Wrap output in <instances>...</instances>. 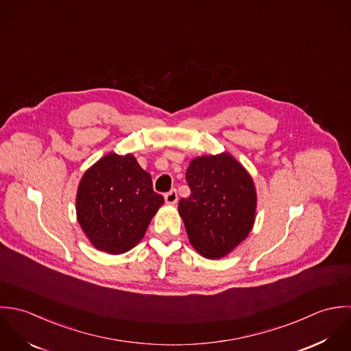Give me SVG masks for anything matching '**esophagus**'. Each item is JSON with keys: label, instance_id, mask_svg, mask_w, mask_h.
I'll list each match as a JSON object with an SVG mask.
<instances>
[{"label": "esophagus", "instance_id": "esophagus-1", "mask_svg": "<svg viewBox=\"0 0 351 351\" xmlns=\"http://www.w3.org/2000/svg\"><path fill=\"white\" fill-rule=\"evenodd\" d=\"M164 198H165V202L168 205H175L178 202V193H176V190H171L169 193H167L164 195Z\"/></svg>", "mask_w": 351, "mask_h": 351}]
</instances>
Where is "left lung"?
Wrapping results in <instances>:
<instances>
[{
	"mask_svg": "<svg viewBox=\"0 0 351 351\" xmlns=\"http://www.w3.org/2000/svg\"><path fill=\"white\" fill-rule=\"evenodd\" d=\"M186 180L189 198L178 210L191 245L208 259L232 252L250 234L256 215V189L248 171L230 154L191 160Z\"/></svg>",
	"mask_w": 351,
	"mask_h": 351,
	"instance_id": "obj_1",
	"label": "left lung"
}]
</instances>
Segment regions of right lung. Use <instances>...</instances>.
Returning a JSON list of instances; mask_svg holds the SVG:
<instances>
[{"instance_id":"add662e5","label":"right lung","mask_w":351,"mask_h":351,"mask_svg":"<svg viewBox=\"0 0 351 351\" xmlns=\"http://www.w3.org/2000/svg\"><path fill=\"white\" fill-rule=\"evenodd\" d=\"M164 198L130 153H108L82 175L75 197L78 223L90 244L119 255L134 248Z\"/></svg>"}]
</instances>
